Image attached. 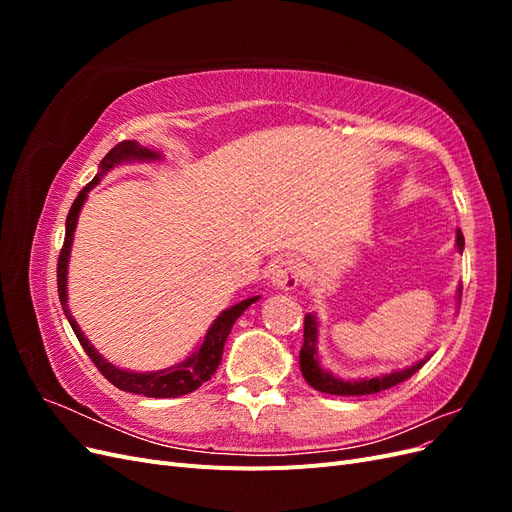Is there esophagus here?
I'll list each match as a JSON object with an SVG mask.
<instances>
[{
    "instance_id": "esophagus-1",
    "label": "esophagus",
    "mask_w": 512,
    "mask_h": 512,
    "mask_svg": "<svg viewBox=\"0 0 512 512\" xmlns=\"http://www.w3.org/2000/svg\"><path fill=\"white\" fill-rule=\"evenodd\" d=\"M271 280H273L275 288L294 290V288L299 286V282L303 280V265H301L299 260L286 258V260H282L280 265L273 269Z\"/></svg>"
}]
</instances>
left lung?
I'll use <instances>...</instances> for the list:
<instances>
[{
    "mask_svg": "<svg viewBox=\"0 0 512 512\" xmlns=\"http://www.w3.org/2000/svg\"><path fill=\"white\" fill-rule=\"evenodd\" d=\"M457 247L463 250V235L461 230H457ZM316 335H318V324L316 316L307 314L305 316V333H303V348L299 354V363L303 378L309 382V386H314L320 393H329V395H371V393H380L384 389H391V386L404 382L412 378L418 369H421L427 359L418 361L416 365L404 369V371H393V374H386L382 378H369V380H339L331 376L329 371H324L318 365L316 359Z\"/></svg>",
    "mask_w": 512,
    "mask_h": 512,
    "instance_id": "8db88e82",
    "label": "left lung"
}]
</instances>
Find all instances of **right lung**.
<instances>
[{"mask_svg": "<svg viewBox=\"0 0 512 512\" xmlns=\"http://www.w3.org/2000/svg\"><path fill=\"white\" fill-rule=\"evenodd\" d=\"M153 158H158V153L149 151L147 147H141L136 141H123V143L115 145L102 158V162H100L102 173L85 185V188L79 192V196H76V200L70 207L68 220H66V239H64V245H61V252H59V258H57V292H59L61 307H64V314L70 322V327H72L76 339H79L83 350L87 352V356L91 359V363H94L100 369V374L108 382L115 384L117 389H121V391L145 395V397H181V395H188V393L196 391L203 382L211 380V376L215 374V369H218V365L222 363L224 344H226V337L232 329V324H235V320L245 312L247 307H250L254 301H258V297L245 299L237 305L224 309V312L218 316V320L211 324V329L207 331L203 344H200V348L190 356L188 361L179 363L177 367H168V369H162V371H151V374H134V371H123V369H117L111 363H106L102 356L94 350V346L87 342V337L81 333L79 324H76V320L70 314L68 294H66V273H68L70 245H72V237H74L76 220H79V211L85 203L87 192L94 188V185H98L100 177L106 173L108 168H113L115 164H119L123 160H153Z\"/></svg>", "mask_w": 512, "mask_h": 512, "instance_id": "1", "label": "right lung"}]
</instances>
